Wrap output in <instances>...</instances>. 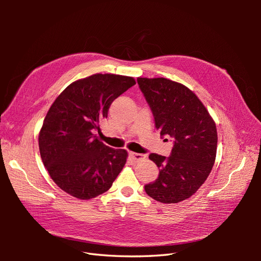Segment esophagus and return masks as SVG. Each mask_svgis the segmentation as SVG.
<instances>
[{
    "label": "esophagus",
    "instance_id": "1",
    "mask_svg": "<svg viewBox=\"0 0 261 261\" xmlns=\"http://www.w3.org/2000/svg\"><path fill=\"white\" fill-rule=\"evenodd\" d=\"M129 155L133 158V160H135V161H140V160H143L146 158L145 154L135 153V152H129Z\"/></svg>",
    "mask_w": 261,
    "mask_h": 261
}]
</instances>
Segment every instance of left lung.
I'll return each mask as SVG.
<instances>
[{
  "label": "left lung",
  "mask_w": 261,
  "mask_h": 261,
  "mask_svg": "<svg viewBox=\"0 0 261 261\" xmlns=\"http://www.w3.org/2000/svg\"><path fill=\"white\" fill-rule=\"evenodd\" d=\"M161 137H172L170 156L150 153L158 178L145 185L148 196L163 203L183 201L207 179L215 164L216 123L196 94L167 78H137Z\"/></svg>",
  "instance_id": "left-lung-1"
}]
</instances>
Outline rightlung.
Returning <instances> with one entry per match:
<instances>
[{"instance_id": "add662e5", "label": "right lung", "mask_w": 261, "mask_h": 261, "mask_svg": "<svg viewBox=\"0 0 261 261\" xmlns=\"http://www.w3.org/2000/svg\"><path fill=\"white\" fill-rule=\"evenodd\" d=\"M133 77L94 74L67 86L49 109L39 133V150L53 181L78 199L109 191L127 159L124 149L93 135L109 108L132 86Z\"/></svg>"}]
</instances>
